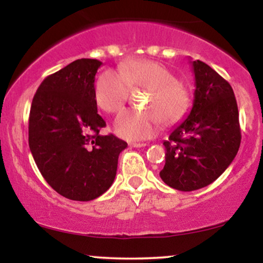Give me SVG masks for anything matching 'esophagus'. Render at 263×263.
<instances>
[{
  "label": "esophagus",
  "mask_w": 263,
  "mask_h": 263,
  "mask_svg": "<svg viewBox=\"0 0 263 263\" xmlns=\"http://www.w3.org/2000/svg\"><path fill=\"white\" fill-rule=\"evenodd\" d=\"M129 146L134 147V148H141V147H146L147 143H143V142H135V143L129 144Z\"/></svg>",
  "instance_id": "esophagus-1"
}]
</instances>
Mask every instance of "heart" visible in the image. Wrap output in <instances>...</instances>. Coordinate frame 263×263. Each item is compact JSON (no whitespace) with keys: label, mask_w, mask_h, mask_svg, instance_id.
I'll return each mask as SVG.
<instances>
[{"label":"heart","mask_w":263,"mask_h":263,"mask_svg":"<svg viewBox=\"0 0 263 263\" xmlns=\"http://www.w3.org/2000/svg\"><path fill=\"white\" fill-rule=\"evenodd\" d=\"M147 89L142 107L125 110L115 119V132L127 141L153 137L161 121L173 123L185 114L189 106L186 89L170 69L148 59H131L119 66V73L104 71L95 84V100L102 110L114 114L125 106L129 92Z\"/></svg>","instance_id":"obj_1"}]
</instances>
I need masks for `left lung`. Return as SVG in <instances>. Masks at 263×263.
<instances>
[{
    "label": "left lung",
    "instance_id": "1",
    "mask_svg": "<svg viewBox=\"0 0 263 263\" xmlns=\"http://www.w3.org/2000/svg\"><path fill=\"white\" fill-rule=\"evenodd\" d=\"M190 63L195 78L193 107L163 142L165 164L159 172L163 182L182 192L204 188L218 179L236 157L241 142L230 84L200 60Z\"/></svg>",
    "mask_w": 263,
    "mask_h": 263
}]
</instances>
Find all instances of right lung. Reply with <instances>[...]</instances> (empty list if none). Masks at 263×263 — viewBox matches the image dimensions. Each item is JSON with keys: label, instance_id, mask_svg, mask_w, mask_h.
Instances as JSON below:
<instances>
[{"label": "right lung", "instance_id": "add662e5", "mask_svg": "<svg viewBox=\"0 0 263 263\" xmlns=\"http://www.w3.org/2000/svg\"><path fill=\"white\" fill-rule=\"evenodd\" d=\"M102 63L78 59L47 77L33 98L28 143L39 172L63 197L99 198L112 185L119 156L127 147L116 136H102L95 75Z\"/></svg>", "mask_w": 263, "mask_h": 263}]
</instances>
